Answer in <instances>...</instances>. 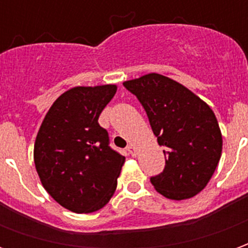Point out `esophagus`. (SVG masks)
Returning a JSON list of instances; mask_svg holds the SVG:
<instances>
[{
	"instance_id": "1",
	"label": "esophagus",
	"mask_w": 248,
	"mask_h": 248,
	"mask_svg": "<svg viewBox=\"0 0 248 248\" xmlns=\"http://www.w3.org/2000/svg\"><path fill=\"white\" fill-rule=\"evenodd\" d=\"M126 150H127V153H129L130 155H135V146L134 145H129Z\"/></svg>"
}]
</instances>
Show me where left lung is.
Wrapping results in <instances>:
<instances>
[{"label": "left lung", "instance_id": "obj_1", "mask_svg": "<svg viewBox=\"0 0 248 248\" xmlns=\"http://www.w3.org/2000/svg\"><path fill=\"white\" fill-rule=\"evenodd\" d=\"M124 86L145 108L166 166L150 179L172 201L195 197L207 186L222 155V133L215 114L182 83L158 73L124 81Z\"/></svg>", "mask_w": 248, "mask_h": 248}]
</instances>
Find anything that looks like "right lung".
I'll list each match as a JSON object with an SVG mask.
<instances>
[{"mask_svg":"<svg viewBox=\"0 0 248 248\" xmlns=\"http://www.w3.org/2000/svg\"><path fill=\"white\" fill-rule=\"evenodd\" d=\"M117 85L71 87L51 105L34 142L42 186L62 207L89 214L105 207L117 188L124 156L108 146L99 114Z\"/></svg>","mask_w":248,"mask_h":248,"instance_id":"add662e5","label":"right lung"}]
</instances>
